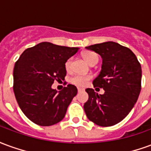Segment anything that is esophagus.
<instances>
[{
  "label": "esophagus",
  "mask_w": 151,
  "mask_h": 151,
  "mask_svg": "<svg viewBox=\"0 0 151 151\" xmlns=\"http://www.w3.org/2000/svg\"><path fill=\"white\" fill-rule=\"evenodd\" d=\"M78 92L82 91H84V89L81 88V87H78Z\"/></svg>",
  "instance_id": "34e87169"
}]
</instances>
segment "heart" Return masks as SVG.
I'll list each match as a JSON object with an SVG mask.
<instances>
[{
  "instance_id": "obj_1",
  "label": "heart",
  "mask_w": 151,
  "mask_h": 151,
  "mask_svg": "<svg viewBox=\"0 0 151 151\" xmlns=\"http://www.w3.org/2000/svg\"><path fill=\"white\" fill-rule=\"evenodd\" d=\"M83 57L86 60V61L89 63V64H91L92 62L96 61V60L98 61L99 60L97 54H95L93 52H86L83 54ZM65 69L67 71H69L71 69V67H72V59L71 58H69V59L66 60L65 64ZM90 78H91L90 76L76 75L71 79V82L77 86H85L87 83Z\"/></svg>"
}]
</instances>
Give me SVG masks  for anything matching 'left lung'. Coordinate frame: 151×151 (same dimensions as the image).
<instances>
[{
	"mask_svg": "<svg viewBox=\"0 0 151 151\" xmlns=\"http://www.w3.org/2000/svg\"><path fill=\"white\" fill-rule=\"evenodd\" d=\"M86 48L101 56V71L93 85L104 89V94L86 89L89 99L84 111L95 124L112 126L124 119L136 104L141 91L142 67L129 48L112 41Z\"/></svg>",
	"mask_w": 151,
	"mask_h": 151,
	"instance_id": "1",
	"label": "left lung"
}]
</instances>
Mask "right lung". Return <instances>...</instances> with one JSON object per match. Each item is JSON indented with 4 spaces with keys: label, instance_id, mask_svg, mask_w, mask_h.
<instances>
[{
    "label": "right lung",
    "instance_id": "1",
    "mask_svg": "<svg viewBox=\"0 0 151 151\" xmlns=\"http://www.w3.org/2000/svg\"><path fill=\"white\" fill-rule=\"evenodd\" d=\"M78 47L42 42L26 49L14 69V92L19 107L28 119L41 126H51L63 120L74 96L75 86L62 91L52 88L55 80H64L66 60Z\"/></svg>",
    "mask_w": 151,
    "mask_h": 151
}]
</instances>
